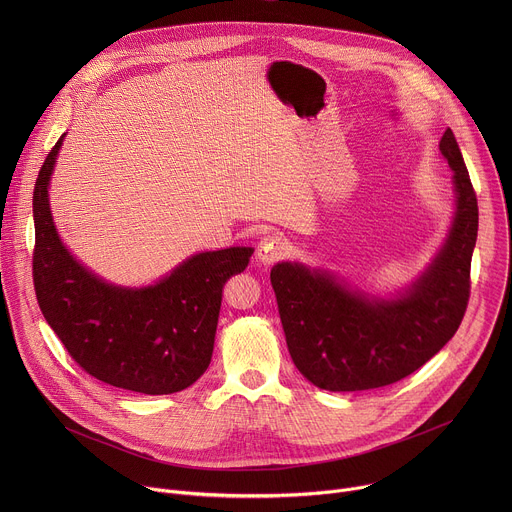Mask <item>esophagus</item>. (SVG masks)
<instances>
[{
  "instance_id": "esophagus-1",
  "label": "esophagus",
  "mask_w": 512,
  "mask_h": 512,
  "mask_svg": "<svg viewBox=\"0 0 512 512\" xmlns=\"http://www.w3.org/2000/svg\"><path fill=\"white\" fill-rule=\"evenodd\" d=\"M287 251H289V241L281 233H267L259 241L257 257H259V261L269 265V263H275L281 257H285Z\"/></svg>"
}]
</instances>
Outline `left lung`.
I'll list each match as a JSON object with an SVG mask.
<instances>
[{"mask_svg": "<svg viewBox=\"0 0 512 512\" xmlns=\"http://www.w3.org/2000/svg\"><path fill=\"white\" fill-rule=\"evenodd\" d=\"M440 152L454 170L458 210L431 267L397 300H369L322 271L277 263L271 285L298 371L326 391L393 385L440 352L456 334L470 300V263L478 200L452 129Z\"/></svg>", "mask_w": 512, "mask_h": 512, "instance_id": "left-lung-1", "label": "left lung"}]
</instances>
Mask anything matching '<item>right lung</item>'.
<instances>
[{"label":"right lung","mask_w":512,"mask_h":512,"mask_svg":"<svg viewBox=\"0 0 512 512\" xmlns=\"http://www.w3.org/2000/svg\"><path fill=\"white\" fill-rule=\"evenodd\" d=\"M62 137L48 152L32 196L38 306L72 360L91 377L143 395L178 393L208 369L223 287L245 271L253 249L198 253L143 289L101 281L72 259L52 225L48 180Z\"/></svg>","instance_id":"add662e5"}]
</instances>
